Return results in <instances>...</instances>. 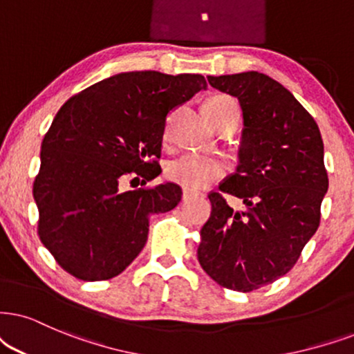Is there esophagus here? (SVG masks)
Segmentation results:
<instances>
[{"label":"esophagus","mask_w":354,"mask_h":354,"mask_svg":"<svg viewBox=\"0 0 354 354\" xmlns=\"http://www.w3.org/2000/svg\"><path fill=\"white\" fill-rule=\"evenodd\" d=\"M198 196H201V192H198V191H191V189L183 191V199H185V201H189L192 198H198Z\"/></svg>","instance_id":"obj_1"}]
</instances>
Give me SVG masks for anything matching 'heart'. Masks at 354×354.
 Returning a JSON list of instances; mask_svg holds the SVG:
<instances>
[{"label": "heart", "instance_id": "obj_1", "mask_svg": "<svg viewBox=\"0 0 354 354\" xmlns=\"http://www.w3.org/2000/svg\"><path fill=\"white\" fill-rule=\"evenodd\" d=\"M227 106H236V102L230 96L217 95L204 102V109H221ZM225 173V163L216 156H205L199 153H183L168 165V178L187 189H201L207 186L217 178Z\"/></svg>", "mask_w": 354, "mask_h": 354}]
</instances>
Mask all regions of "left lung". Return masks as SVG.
I'll list each match as a JSON object with an SVG mask.
<instances>
[{
	"label": "left lung",
	"instance_id": "8db88e82",
	"mask_svg": "<svg viewBox=\"0 0 354 354\" xmlns=\"http://www.w3.org/2000/svg\"><path fill=\"white\" fill-rule=\"evenodd\" d=\"M239 97L243 111L240 165L210 191L198 259L222 288L252 292L297 263L320 225L328 174L319 125L283 84L258 71L207 77ZM223 194L244 201L234 211Z\"/></svg>",
	"mask_w": 354,
	"mask_h": 354
}]
</instances>
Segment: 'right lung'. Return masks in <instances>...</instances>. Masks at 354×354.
<instances>
[{
  "label": "right lung",
  "instance_id": "right-lung-1",
  "mask_svg": "<svg viewBox=\"0 0 354 354\" xmlns=\"http://www.w3.org/2000/svg\"><path fill=\"white\" fill-rule=\"evenodd\" d=\"M205 86L203 75L129 71L60 107L42 140L32 192L39 239L66 272L82 281L120 274L145 247L150 217L176 207L174 183L125 192L120 183L162 173L167 115Z\"/></svg>",
  "mask_w": 354,
  "mask_h": 354
}]
</instances>
